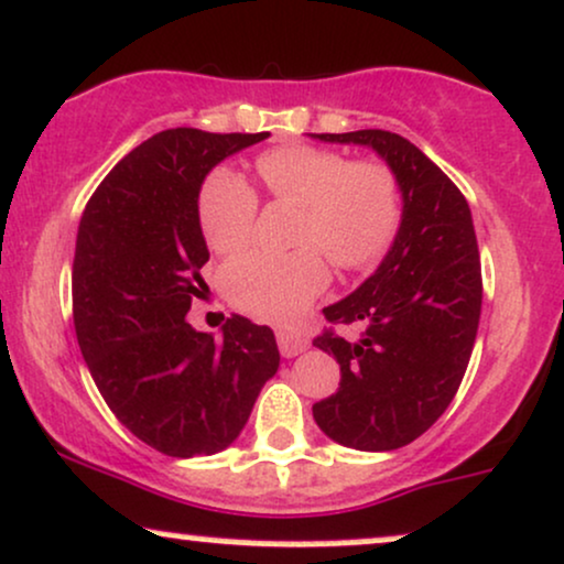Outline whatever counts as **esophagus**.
Returning <instances> with one entry per match:
<instances>
[{
    "label": "esophagus",
    "mask_w": 564,
    "mask_h": 564,
    "mask_svg": "<svg viewBox=\"0 0 564 564\" xmlns=\"http://www.w3.org/2000/svg\"><path fill=\"white\" fill-rule=\"evenodd\" d=\"M276 343L284 359H293V356L303 354L308 348V340L301 333H290V329H276Z\"/></svg>",
    "instance_id": "34e87169"
}]
</instances>
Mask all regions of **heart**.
Wrapping results in <instances>:
<instances>
[{
    "instance_id": "obj_1",
    "label": "heart",
    "mask_w": 564,
    "mask_h": 564,
    "mask_svg": "<svg viewBox=\"0 0 564 564\" xmlns=\"http://www.w3.org/2000/svg\"><path fill=\"white\" fill-rule=\"evenodd\" d=\"M263 187L276 200L301 205L295 242L316 245L343 269L372 263L393 240L401 218L399 182L380 163H348L333 150L288 144L256 161ZM258 197L231 169H216L200 189V227L218 253L253 237ZM224 284L231 301L263 322H295L327 288V267L314 248L297 253L253 250L229 263Z\"/></svg>"
}]
</instances>
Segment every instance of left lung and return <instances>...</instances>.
I'll list each match as a JSON object with an SVG mask.
<instances>
[{"instance_id":"1","label":"left lung","mask_w":564,"mask_h":564,"mask_svg":"<svg viewBox=\"0 0 564 564\" xmlns=\"http://www.w3.org/2000/svg\"><path fill=\"white\" fill-rule=\"evenodd\" d=\"M375 150L395 176L401 224L375 274L324 308L361 324L359 340L324 333L314 346L340 364V388L314 403L327 438L356 452H393L446 412L478 337L482 276L473 214L456 184L409 139L382 129L311 134Z\"/></svg>"}]
</instances>
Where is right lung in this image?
I'll use <instances>...</instances> for the list:
<instances>
[{"label": "right lung", "instance_id": "1", "mask_svg": "<svg viewBox=\"0 0 564 564\" xmlns=\"http://www.w3.org/2000/svg\"><path fill=\"white\" fill-rule=\"evenodd\" d=\"M267 137L161 131L105 176L78 224V348L118 422L165 456L231 446L280 369L269 327L235 314L214 337L187 322L192 301L208 290L197 205L205 176Z\"/></svg>", "mask_w": 564, "mask_h": 564}]
</instances>
